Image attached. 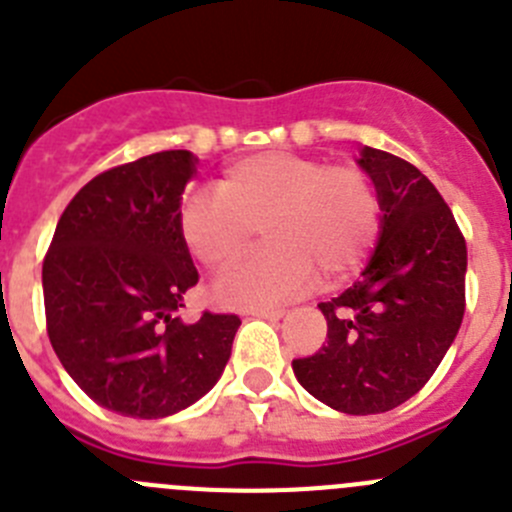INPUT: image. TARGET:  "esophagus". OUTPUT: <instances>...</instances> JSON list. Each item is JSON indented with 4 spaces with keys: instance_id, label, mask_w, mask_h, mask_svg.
I'll use <instances>...</instances> for the list:
<instances>
[{
    "instance_id": "esophagus-1",
    "label": "esophagus",
    "mask_w": 512,
    "mask_h": 512,
    "mask_svg": "<svg viewBox=\"0 0 512 512\" xmlns=\"http://www.w3.org/2000/svg\"><path fill=\"white\" fill-rule=\"evenodd\" d=\"M251 314L261 316V319L276 321V319H281V316H284V309H253Z\"/></svg>"
}]
</instances>
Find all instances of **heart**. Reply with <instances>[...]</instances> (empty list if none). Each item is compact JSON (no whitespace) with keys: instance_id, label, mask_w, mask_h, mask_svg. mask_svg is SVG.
Returning a JSON list of instances; mask_svg holds the SVG:
<instances>
[{"instance_id":"1","label":"heart","mask_w":512,"mask_h":512,"mask_svg":"<svg viewBox=\"0 0 512 512\" xmlns=\"http://www.w3.org/2000/svg\"><path fill=\"white\" fill-rule=\"evenodd\" d=\"M259 228L269 246L218 284L223 304L256 309L304 294L319 279H354L382 238V191L357 163L264 150L226 165L216 188L180 201V238L213 274L236 266Z\"/></svg>"}]
</instances>
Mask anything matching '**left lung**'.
I'll use <instances>...</instances> for the list:
<instances>
[{"label":"left lung","instance_id":"8db88e82","mask_svg":"<svg viewBox=\"0 0 512 512\" xmlns=\"http://www.w3.org/2000/svg\"><path fill=\"white\" fill-rule=\"evenodd\" d=\"M384 228L362 279L321 301L326 344L291 362L301 387L347 415H377L420 392L465 314L467 246L445 198L407 160L364 148Z\"/></svg>","mask_w":512,"mask_h":512}]
</instances>
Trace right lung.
Here are the masks:
<instances>
[{
    "instance_id": "add662e5",
    "label": "right lung",
    "mask_w": 512,
    "mask_h": 512,
    "mask_svg": "<svg viewBox=\"0 0 512 512\" xmlns=\"http://www.w3.org/2000/svg\"><path fill=\"white\" fill-rule=\"evenodd\" d=\"M196 170L188 150L115 165L77 191L42 264L47 334L62 367L100 407L158 420L201 399L221 377L241 319L183 324L198 271L178 231Z\"/></svg>"
}]
</instances>
